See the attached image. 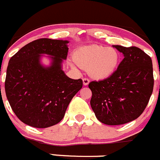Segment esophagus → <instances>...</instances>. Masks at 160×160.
I'll list each match as a JSON object with an SVG mask.
<instances>
[{
	"instance_id": "esophagus-1",
	"label": "esophagus",
	"mask_w": 160,
	"mask_h": 160,
	"mask_svg": "<svg viewBox=\"0 0 160 160\" xmlns=\"http://www.w3.org/2000/svg\"><path fill=\"white\" fill-rule=\"evenodd\" d=\"M82 81H83V85H84V86H87V85H89V79H88V78H83V79H82Z\"/></svg>"
}]
</instances>
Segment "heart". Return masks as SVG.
Returning <instances> with one entry per match:
<instances>
[{"label":"heart","instance_id":"obj_1","mask_svg":"<svg viewBox=\"0 0 160 160\" xmlns=\"http://www.w3.org/2000/svg\"><path fill=\"white\" fill-rule=\"evenodd\" d=\"M119 53L115 48L92 45L79 47L73 52L76 64L88 70L92 78L98 80L110 77L119 63Z\"/></svg>","mask_w":160,"mask_h":160}]
</instances>
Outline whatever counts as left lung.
<instances>
[{
  "mask_svg": "<svg viewBox=\"0 0 160 160\" xmlns=\"http://www.w3.org/2000/svg\"><path fill=\"white\" fill-rule=\"evenodd\" d=\"M113 47L124 59L110 77L89 84L96 117L111 126L138 118L149 101L154 86L152 62L148 55L138 47Z\"/></svg>",
  "mask_w": 160,
  "mask_h": 160,
  "instance_id": "left-lung-1",
  "label": "left lung"
}]
</instances>
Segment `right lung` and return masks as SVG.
<instances>
[{
	"label": "right lung",
	"instance_id": "obj_1",
	"mask_svg": "<svg viewBox=\"0 0 160 160\" xmlns=\"http://www.w3.org/2000/svg\"><path fill=\"white\" fill-rule=\"evenodd\" d=\"M68 41L41 38L30 42L10 59L6 72V97L19 120L35 128H47L63 119L82 79L70 78L62 69ZM43 54L49 66L40 63Z\"/></svg>",
	"mask_w": 160,
	"mask_h": 160
}]
</instances>
